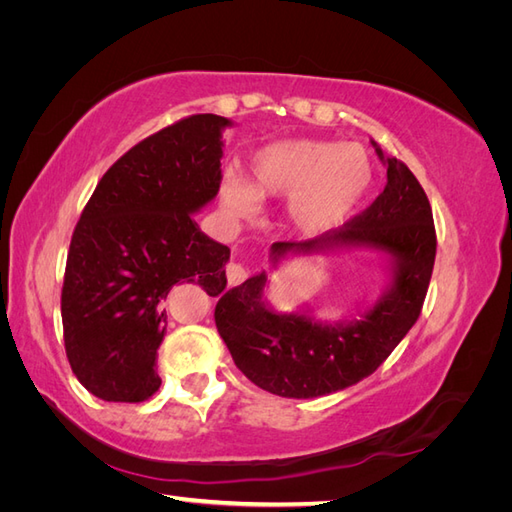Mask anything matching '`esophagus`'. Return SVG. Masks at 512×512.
<instances>
[{"label":"esophagus","mask_w":512,"mask_h":512,"mask_svg":"<svg viewBox=\"0 0 512 512\" xmlns=\"http://www.w3.org/2000/svg\"><path fill=\"white\" fill-rule=\"evenodd\" d=\"M226 280H228V286L243 284L247 280V269L239 265V262H230L226 267Z\"/></svg>","instance_id":"1"}]
</instances>
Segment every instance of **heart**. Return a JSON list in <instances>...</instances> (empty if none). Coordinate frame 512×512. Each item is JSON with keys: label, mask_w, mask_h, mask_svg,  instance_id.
Wrapping results in <instances>:
<instances>
[{"label": "heart", "mask_w": 512, "mask_h": 512, "mask_svg": "<svg viewBox=\"0 0 512 512\" xmlns=\"http://www.w3.org/2000/svg\"><path fill=\"white\" fill-rule=\"evenodd\" d=\"M371 177L361 147L299 138L260 149L250 164V181L226 179L220 203L232 220H245L258 211V200L290 196V226L299 235L318 237L350 218Z\"/></svg>", "instance_id": "1"}]
</instances>
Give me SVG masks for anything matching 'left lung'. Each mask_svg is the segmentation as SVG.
<instances>
[{"instance_id": "1", "label": "left lung", "mask_w": 512, "mask_h": 512, "mask_svg": "<svg viewBox=\"0 0 512 512\" xmlns=\"http://www.w3.org/2000/svg\"><path fill=\"white\" fill-rule=\"evenodd\" d=\"M384 192L361 215L339 230L301 243L271 245V265L288 256L324 250H374L389 262V284L380 297L339 322L318 320L305 312H275L265 297L262 271L220 297L215 327L232 361L260 389L292 399H312L344 391L371 376L421 316L436 260V228L431 205L412 170L384 156Z\"/></svg>"}]
</instances>
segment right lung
<instances>
[{
  "instance_id": "1",
  "label": "right lung",
  "mask_w": 512,
  "mask_h": 512,
  "mask_svg": "<svg viewBox=\"0 0 512 512\" xmlns=\"http://www.w3.org/2000/svg\"><path fill=\"white\" fill-rule=\"evenodd\" d=\"M232 121L192 115L106 170L74 228L61 290L74 376L104 401L138 404L160 389L164 301L179 282L226 288L230 250L192 215L218 196L222 132Z\"/></svg>"
}]
</instances>
